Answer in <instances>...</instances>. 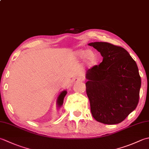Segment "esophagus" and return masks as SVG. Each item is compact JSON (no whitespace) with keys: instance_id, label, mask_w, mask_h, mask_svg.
<instances>
[{"instance_id":"esophagus-1","label":"esophagus","mask_w":149,"mask_h":149,"mask_svg":"<svg viewBox=\"0 0 149 149\" xmlns=\"http://www.w3.org/2000/svg\"><path fill=\"white\" fill-rule=\"evenodd\" d=\"M74 81V83L81 82V81H82V79H81V78H79V77H77V78H75Z\"/></svg>"}]
</instances>
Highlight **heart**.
I'll return each instance as SVG.
<instances>
[{"label":"heart","instance_id":"obj_1","mask_svg":"<svg viewBox=\"0 0 149 149\" xmlns=\"http://www.w3.org/2000/svg\"><path fill=\"white\" fill-rule=\"evenodd\" d=\"M75 56L77 59H84V65L88 68H94L98 63L97 54L90 49H79L75 52Z\"/></svg>","mask_w":149,"mask_h":149}]
</instances>
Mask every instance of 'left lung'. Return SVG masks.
<instances>
[{"label":"left lung","mask_w":149,"mask_h":149,"mask_svg":"<svg viewBox=\"0 0 149 149\" xmlns=\"http://www.w3.org/2000/svg\"><path fill=\"white\" fill-rule=\"evenodd\" d=\"M103 57L86 72V94L92 116L107 125L118 124L136 109L141 77L136 63L126 49L105 42L88 44Z\"/></svg>","instance_id":"left-lung-1"}]
</instances>
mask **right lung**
Listing matches in <instances>:
<instances>
[{
    "mask_svg": "<svg viewBox=\"0 0 149 149\" xmlns=\"http://www.w3.org/2000/svg\"><path fill=\"white\" fill-rule=\"evenodd\" d=\"M66 94H67V92L66 91V90H64V91H63L62 92H61V94H59V95L58 96L57 103V105H58V107H61V106L63 105L64 98H65Z\"/></svg>",
    "mask_w": 149,
    "mask_h": 149,
    "instance_id": "1",
    "label": "right lung"
}]
</instances>
